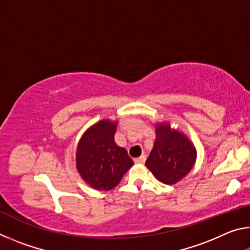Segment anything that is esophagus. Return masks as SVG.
Masks as SVG:
<instances>
[{
  "mask_svg": "<svg viewBox=\"0 0 250 250\" xmlns=\"http://www.w3.org/2000/svg\"><path fill=\"white\" fill-rule=\"evenodd\" d=\"M146 155H141L140 158H138V159H135L134 160V162L135 163H138V164H143L146 162Z\"/></svg>",
  "mask_w": 250,
  "mask_h": 250,
  "instance_id": "34e87169",
  "label": "esophagus"
}]
</instances>
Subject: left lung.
Masks as SVG:
<instances>
[{"instance_id": "1", "label": "left lung", "mask_w": 250, "mask_h": 250, "mask_svg": "<svg viewBox=\"0 0 250 250\" xmlns=\"http://www.w3.org/2000/svg\"><path fill=\"white\" fill-rule=\"evenodd\" d=\"M156 138L146 166L164 184L172 185L188 174L196 160V150L188 137L167 124L155 125Z\"/></svg>"}]
</instances>
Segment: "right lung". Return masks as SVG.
<instances>
[{"label":"right lung","instance_id":"1","mask_svg":"<svg viewBox=\"0 0 250 250\" xmlns=\"http://www.w3.org/2000/svg\"><path fill=\"white\" fill-rule=\"evenodd\" d=\"M116 129L117 122H97L83 133L77 146L76 167L79 174L98 191L112 189L133 166L125 147L116 145Z\"/></svg>","mask_w":250,"mask_h":250}]
</instances>
